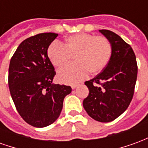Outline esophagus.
<instances>
[{"instance_id": "esophagus-1", "label": "esophagus", "mask_w": 148, "mask_h": 148, "mask_svg": "<svg viewBox=\"0 0 148 148\" xmlns=\"http://www.w3.org/2000/svg\"><path fill=\"white\" fill-rule=\"evenodd\" d=\"M77 86V85H75V84H73V85H71V88L73 89V90H74L76 87Z\"/></svg>"}]
</instances>
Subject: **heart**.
<instances>
[{
	"instance_id": "heart-1",
	"label": "heart",
	"mask_w": 148,
	"mask_h": 148,
	"mask_svg": "<svg viewBox=\"0 0 148 148\" xmlns=\"http://www.w3.org/2000/svg\"><path fill=\"white\" fill-rule=\"evenodd\" d=\"M112 47L109 39L89 33H77L66 38L63 45L52 42L47 56L53 66L63 67L74 58L75 63L58 71V80L66 84L79 82L89 73L97 74L111 60Z\"/></svg>"
}]
</instances>
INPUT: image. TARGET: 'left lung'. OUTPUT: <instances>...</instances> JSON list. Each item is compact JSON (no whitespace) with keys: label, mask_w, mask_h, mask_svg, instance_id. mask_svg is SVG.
<instances>
[{"label":"left lung","mask_w":148,"mask_h":148,"mask_svg":"<svg viewBox=\"0 0 148 148\" xmlns=\"http://www.w3.org/2000/svg\"><path fill=\"white\" fill-rule=\"evenodd\" d=\"M112 47L108 66L85 85L89 95L83 107L90 117L110 122L120 116L130 105L137 78V62L133 50L121 37L109 30H99Z\"/></svg>","instance_id":"left-lung-1"}]
</instances>
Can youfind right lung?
<instances>
[{"mask_svg":"<svg viewBox=\"0 0 148 148\" xmlns=\"http://www.w3.org/2000/svg\"><path fill=\"white\" fill-rule=\"evenodd\" d=\"M58 34L47 32L29 37L19 45L8 68V87L21 116L36 127L54 123L62 109L71 87L52 84L55 68L47 48Z\"/></svg>","mask_w":148,"mask_h":148,"instance_id":"add662e5","label":"right lung"}]
</instances>
